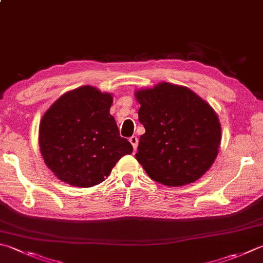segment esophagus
<instances>
[{"label":"esophagus","instance_id":"1","mask_svg":"<svg viewBox=\"0 0 263 263\" xmlns=\"http://www.w3.org/2000/svg\"><path fill=\"white\" fill-rule=\"evenodd\" d=\"M129 142H130V144L133 145V148H134V150H136V148H137V145H138V140H137V137H136V136H132V137L129 138Z\"/></svg>","mask_w":263,"mask_h":263}]
</instances>
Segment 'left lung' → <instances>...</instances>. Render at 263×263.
<instances>
[{
    "label": "left lung",
    "instance_id": "obj_1",
    "mask_svg": "<svg viewBox=\"0 0 263 263\" xmlns=\"http://www.w3.org/2000/svg\"><path fill=\"white\" fill-rule=\"evenodd\" d=\"M145 128L136 160L152 180L189 184L210 170L219 153L221 125L209 103L189 88L161 82L135 92Z\"/></svg>",
    "mask_w": 263,
    "mask_h": 263
}]
</instances>
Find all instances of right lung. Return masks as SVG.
Wrapping results in <instances>:
<instances>
[{"label": "right lung", "instance_id": "right-lung-1", "mask_svg": "<svg viewBox=\"0 0 263 263\" xmlns=\"http://www.w3.org/2000/svg\"><path fill=\"white\" fill-rule=\"evenodd\" d=\"M111 93L83 86L64 93L44 113L40 151L59 180L79 187L100 184L133 146L110 115Z\"/></svg>", "mask_w": 263, "mask_h": 263}]
</instances>
